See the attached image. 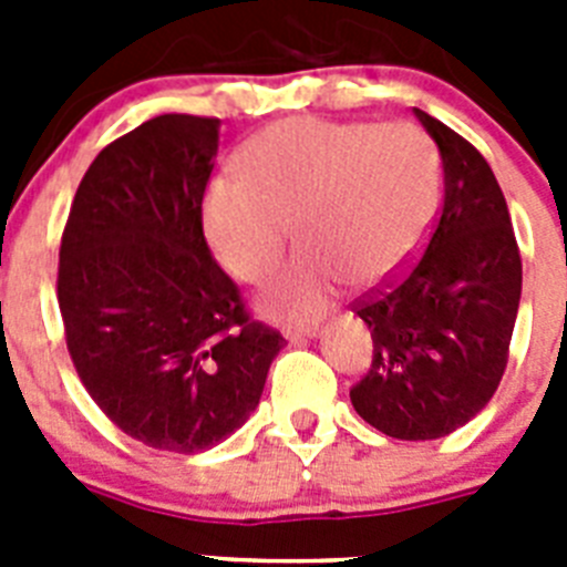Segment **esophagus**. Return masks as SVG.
I'll use <instances>...</instances> for the list:
<instances>
[{"instance_id": "1", "label": "esophagus", "mask_w": 567, "mask_h": 567, "mask_svg": "<svg viewBox=\"0 0 567 567\" xmlns=\"http://www.w3.org/2000/svg\"><path fill=\"white\" fill-rule=\"evenodd\" d=\"M289 340H303V338H315L318 334V327H287L284 329Z\"/></svg>"}]
</instances>
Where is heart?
<instances>
[{"label": "heart", "instance_id": "heart-1", "mask_svg": "<svg viewBox=\"0 0 567 567\" xmlns=\"http://www.w3.org/2000/svg\"><path fill=\"white\" fill-rule=\"evenodd\" d=\"M437 189V147L417 124L298 115L255 133L238 153V175L209 184L204 233L233 278L260 284L295 224L303 249L260 300L278 318H312L346 278L378 287L412 260Z\"/></svg>", "mask_w": 567, "mask_h": 567}]
</instances>
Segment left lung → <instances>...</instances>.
<instances>
[{
  "label": "left lung",
  "instance_id": "left-lung-1",
  "mask_svg": "<svg viewBox=\"0 0 567 567\" xmlns=\"http://www.w3.org/2000/svg\"><path fill=\"white\" fill-rule=\"evenodd\" d=\"M443 158V204L423 255L352 303L372 329L354 412L385 437L437 440L485 409L505 365L523 292L508 204L480 150L414 107Z\"/></svg>",
  "mask_w": 567,
  "mask_h": 567
}]
</instances>
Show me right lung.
Returning <instances> with one entry per match:
<instances>
[{
    "label": "right lung",
    "mask_w": 567,
    "mask_h": 567,
    "mask_svg": "<svg viewBox=\"0 0 567 567\" xmlns=\"http://www.w3.org/2000/svg\"><path fill=\"white\" fill-rule=\"evenodd\" d=\"M213 115L164 113L110 142L70 204L56 298L79 380L124 434L195 454L258 405L287 343L204 238Z\"/></svg>",
    "instance_id": "add662e5"
}]
</instances>
